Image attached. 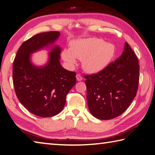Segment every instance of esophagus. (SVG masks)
<instances>
[{
    "mask_svg": "<svg viewBox=\"0 0 155 155\" xmlns=\"http://www.w3.org/2000/svg\"><path fill=\"white\" fill-rule=\"evenodd\" d=\"M76 79H77L78 81H81L83 80V78L81 77L80 74H77L76 75Z\"/></svg>",
    "mask_w": 155,
    "mask_h": 155,
    "instance_id": "esophagus-1",
    "label": "esophagus"
}]
</instances>
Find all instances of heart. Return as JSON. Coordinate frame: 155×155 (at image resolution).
Masks as SVG:
<instances>
[{
  "instance_id": "1",
  "label": "heart",
  "mask_w": 155,
  "mask_h": 155,
  "mask_svg": "<svg viewBox=\"0 0 155 155\" xmlns=\"http://www.w3.org/2000/svg\"><path fill=\"white\" fill-rule=\"evenodd\" d=\"M115 52V46L111 43L90 38L74 40L70 49H64L61 56L70 67L76 65V58L82 60L84 71L92 74L103 71L111 61Z\"/></svg>"
}]
</instances>
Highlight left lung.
<instances>
[{"label":"left lung","mask_w":155,"mask_h":155,"mask_svg":"<svg viewBox=\"0 0 155 155\" xmlns=\"http://www.w3.org/2000/svg\"><path fill=\"white\" fill-rule=\"evenodd\" d=\"M138 60L127 42L115 62L96 74L85 75L87 103L96 118L109 120L121 115L132 103L139 82Z\"/></svg>","instance_id":"obj_1"}]
</instances>
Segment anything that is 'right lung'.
Wrapping results in <instances>:
<instances>
[{
    "mask_svg": "<svg viewBox=\"0 0 155 155\" xmlns=\"http://www.w3.org/2000/svg\"><path fill=\"white\" fill-rule=\"evenodd\" d=\"M59 31L35 35L20 46L13 65V81L17 97L34 115L48 117L59 114L66 102V96L76 83V74L61 65V48L55 45ZM50 47L49 60L45 66L31 62V54Z\"/></svg>",
    "mask_w": 155,
    "mask_h": 155,
    "instance_id": "add662e5",
    "label": "right lung"
}]
</instances>
